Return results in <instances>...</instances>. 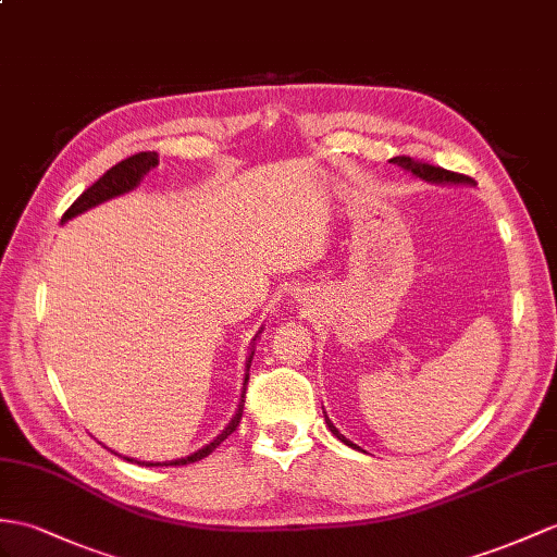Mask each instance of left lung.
<instances>
[{
  "label": "left lung",
  "mask_w": 557,
  "mask_h": 557,
  "mask_svg": "<svg viewBox=\"0 0 557 557\" xmlns=\"http://www.w3.org/2000/svg\"><path fill=\"white\" fill-rule=\"evenodd\" d=\"M389 162H395V165H399L401 170H406V172H411L413 176H418V180H423V182H428V184H442V186H458V184H474L470 176H466V174H456V172H449V170H444V168H435V165H428V162H420V160H413V158H409V156H397V158H392ZM325 413V411H323ZM325 425H329V430L333 432V435L341 440V442H345L347 446H351V449H359L357 444H351L345 435H341V430H337L333 423H331V418L325 416Z\"/></svg>",
  "instance_id": "1"
}]
</instances>
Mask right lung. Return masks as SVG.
<instances>
[{
    "label": "right lung",
    "instance_id": "add662e5",
    "mask_svg": "<svg viewBox=\"0 0 557 557\" xmlns=\"http://www.w3.org/2000/svg\"><path fill=\"white\" fill-rule=\"evenodd\" d=\"M158 165V153H151V151H144V153H137V156H129L127 160L117 162V165H113L111 170H108L99 182H94L87 191L79 196L71 208L65 210V214L61 216V224H65L67 220H73V216L83 214L91 208L101 206V202L111 200V198H117V196H125L129 191H134L144 180V174L151 172L153 168ZM260 335H255V341ZM255 341H252V347L248 351V359H246V377H243V395H240V401H238V409L234 413V418L228 420V425L222 430V435H216L210 444L202 446V449L194 451L191 456L186 458H176V460H165V463H153V460H134V458H127L129 463H137V466H146V468H158V466H188V463H196V460L210 456L216 446H220L232 432L238 428L240 423V416H243V401H246V385H248V371H250V363H252V357H255Z\"/></svg>",
    "mask_w": 557,
    "mask_h": 557
}]
</instances>
